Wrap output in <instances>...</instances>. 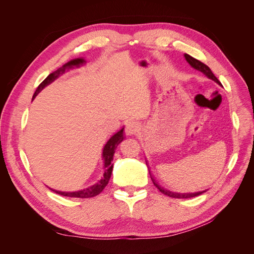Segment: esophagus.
<instances>
[{
    "mask_svg": "<svg viewBox=\"0 0 254 254\" xmlns=\"http://www.w3.org/2000/svg\"><path fill=\"white\" fill-rule=\"evenodd\" d=\"M139 130H140L139 123H136L134 121H130L125 126V134L132 135V134H135L136 132H139Z\"/></svg>",
    "mask_w": 254,
    "mask_h": 254,
    "instance_id": "34e87169",
    "label": "esophagus"
}]
</instances>
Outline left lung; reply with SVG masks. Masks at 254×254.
Wrapping results in <instances>:
<instances>
[{"label": "left lung", "instance_id": "obj_1", "mask_svg": "<svg viewBox=\"0 0 254 254\" xmlns=\"http://www.w3.org/2000/svg\"><path fill=\"white\" fill-rule=\"evenodd\" d=\"M184 58H186V60H187V63L193 67V68H195V70H197V71H199V72H201L202 74H204L207 78L209 79H211V80H213V81H215L216 83H218L219 86H220V81L215 77V75L213 74V72L211 71V68L207 66V65H205L204 64H202L201 61H199V60H197V59H195V58H193L191 56H190L189 54H184ZM147 164V163H146ZM149 175H150V178H151V180H152V183L155 184V187L161 191V193H163L164 195H166V196H170V197H173V198H184V199H187V198H191V197H196V196H198V195H201V194H203L204 191H206V190H202V191H197V193H174V191H171V190H165V189H163L162 187L161 186H159V184L157 183V181L153 179V177L151 176V174H150V172H149Z\"/></svg>", "mask_w": 254, "mask_h": 254}]
</instances>
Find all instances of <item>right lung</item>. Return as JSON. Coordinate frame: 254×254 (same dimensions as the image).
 <instances>
[{
  "label": "right lung",
  "mask_w": 254,
  "mask_h": 254,
  "mask_svg": "<svg viewBox=\"0 0 254 254\" xmlns=\"http://www.w3.org/2000/svg\"><path fill=\"white\" fill-rule=\"evenodd\" d=\"M86 64H87V61L83 58H75V59H72L68 61V63L64 64L63 66L59 67L58 70L51 73L48 77L39 84V87L37 88L35 94L33 96V99L38 94H39L45 87H48L49 84H51L53 81H55L60 75L64 74L65 71H70L71 68H74V67H80ZM123 140H124V128H122L121 130H119L118 132H115L105 144L104 148H103V153H102V157L104 160L105 172H104L102 179L98 180L95 184H93V186H91L87 189L80 190H76V191H60V190H52V189L51 190L59 195L66 196V197L90 198V197H94V196L98 195L106 188V186L108 184V182L110 180V177H111V174L113 171V164L111 162L113 161L114 152H115V149H117V147L119 146V144L121 142H123Z\"/></svg>",
  "instance_id": "obj_1"
}]
</instances>
